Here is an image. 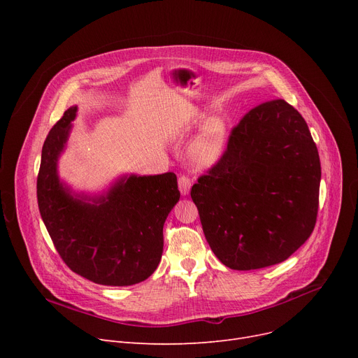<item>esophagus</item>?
Wrapping results in <instances>:
<instances>
[{"label":"esophagus","mask_w":358,"mask_h":358,"mask_svg":"<svg viewBox=\"0 0 358 358\" xmlns=\"http://www.w3.org/2000/svg\"><path fill=\"white\" fill-rule=\"evenodd\" d=\"M190 187H192V180L189 177H187V176H180L178 177V189H180V193L182 196L190 193Z\"/></svg>","instance_id":"34e87169"}]
</instances>
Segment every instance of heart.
I'll list each match as a JSON object with an SVG mask.
<instances>
[{"instance_id": "b5f03b06", "label": "heart", "mask_w": 358, "mask_h": 358, "mask_svg": "<svg viewBox=\"0 0 358 358\" xmlns=\"http://www.w3.org/2000/svg\"><path fill=\"white\" fill-rule=\"evenodd\" d=\"M228 131L222 120H210L206 123L190 146V159L200 168L216 165L227 149Z\"/></svg>"}]
</instances>
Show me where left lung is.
Listing matches in <instances>:
<instances>
[{
  "label": "left lung",
  "mask_w": 358,
  "mask_h": 358,
  "mask_svg": "<svg viewBox=\"0 0 358 358\" xmlns=\"http://www.w3.org/2000/svg\"><path fill=\"white\" fill-rule=\"evenodd\" d=\"M321 161L302 115L285 100L250 110L222 159L192 187L206 239L222 264L257 270L287 259L310 236Z\"/></svg>",
  "instance_id": "8db88e82"
}]
</instances>
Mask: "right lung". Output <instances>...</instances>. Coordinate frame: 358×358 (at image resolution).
<instances>
[{"mask_svg": "<svg viewBox=\"0 0 358 358\" xmlns=\"http://www.w3.org/2000/svg\"><path fill=\"white\" fill-rule=\"evenodd\" d=\"M77 106L69 107L43 143L37 203L65 264L103 286H131L152 274L164 250V223L180 200L177 176H124L101 196L72 194L59 180Z\"/></svg>", "mask_w": 358, "mask_h": 358, "instance_id": "right-lung-1", "label": "right lung"}]
</instances>
